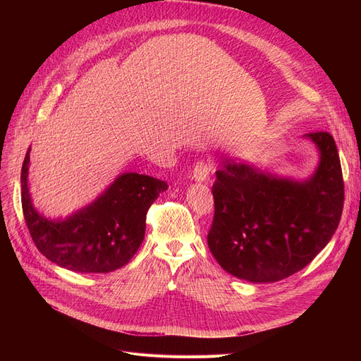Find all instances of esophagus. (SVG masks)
Instances as JSON below:
<instances>
[{
	"instance_id": "esophagus-1",
	"label": "esophagus",
	"mask_w": 361,
	"mask_h": 361,
	"mask_svg": "<svg viewBox=\"0 0 361 361\" xmlns=\"http://www.w3.org/2000/svg\"><path fill=\"white\" fill-rule=\"evenodd\" d=\"M212 171V164L206 159H200L195 162L192 169V179L195 182H204L209 179V174Z\"/></svg>"
}]
</instances>
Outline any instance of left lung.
<instances>
[{
	"instance_id": "8db88e82",
	"label": "left lung",
	"mask_w": 361,
	"mask_h": 361,
	"mask_svg": "<svg viewBox=\"0 0 361 361\" xmlns=\"http://www.w3.org/2000/svg\"><path fill=\"white\" fill-rule=\"evenodd\" d=\"M321 159L307 180L272 176L227 159L212 185L207 245L228 274L272 283L307 267L330 243L343 209L341 159L329 133H310Z\"/></svg>"
}]
</instances>
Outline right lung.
I'll return each instance as SVG.
<instances>
[{
	"mask_svg": "<svg viewBox=\"0 0 361 361\" xmlns=\"http://www.w3.org/2000/svg\"><path fill=\"white\" fill-rule=\"evenodd\" d=\"M28 149L20 173V202L32 243L54 264L82 274L125 267L145 239L150 204L169 188L146 174L123 173L99 197L66 220H48L32 206Z\"/></svg>",
	"mask_w": 361,
	"mask_h": 361,
	"instance_id": "add662e5",
	"label": "right lung"
}]
</instances>
